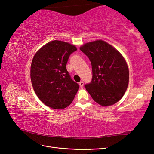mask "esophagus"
Listing matches in <instances>:
<instances>
[{
	"instance_id": "obj_1",
	"label": "esophagus",
	"mask_w": 154,
	"mask_h": 154,
	"mask_svg": "<svg viewBox=\"0 0 154 154\" xmlns=\"http://www.w3.org/2000/svg\"><path fill=\"white\" fill-rule=\"evenodd\" d=\"M79 85H80V87H83V85H84V83H83V82H80V83H79Z\"/></svg>"
}]
</instances>
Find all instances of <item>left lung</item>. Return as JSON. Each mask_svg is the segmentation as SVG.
<instances>
[{
    "mask_svg": "<svg viewBox=\"0 0 154 154\" xmlns=\"http://www.w3.org/2000/svg\"><path fill=\"white\" fill-rule=\"evenodd\" d=\"M80 49L92 65V78L85 85L87 91L101 106L117 103L127 91L129 81L128 67L122 54L101 40L87 43Z\"/></svg>",
    "mask_w": 154,
    "mask_h": 154,
    "instance_id": "8db88e82",
    "label": "left lung"
}]
</instances>
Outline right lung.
<instances>
[{
	"instance_id": "obj_1",
	"label": "right lung",
	"mask_w": 154,
	"mask_h": 154,
	"mask_svg": "<svg viewBox=\"0 0 154 154\" xmlns=\"http://www.w3.org/2000/svg\"><path fill=\"white\" fill-rule=\"evenodd\" d=\"M77 50L63 41H51L35 54L31 66L32 87L40 101L51 108L63 109L71 104L78 91L67 71L69 56Z\"/></svg>"
}]
</instances>
